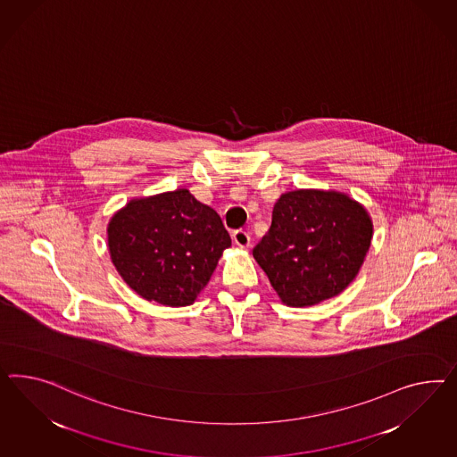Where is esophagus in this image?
<instances>
[{
  "label": "esophagus",
  "mask_w": 457,
  "mask_h": 457,
  "mask_svg": "<svg viewBox=\"0 0 457 457\" xmlns=\"http://www.w3.org/2000/svg\"><path fill=\"white\" fill-rule=\"evenodd\" d=\"M233 241H235L236 245L239 247H247L249 246L251 237H249V235H247L245 229H236L235 233H233Z\"/></svg>",
  "instance_id": "1"
}]
</instances>
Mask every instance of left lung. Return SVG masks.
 I'll list each match as a JSON object with an SVG mask.
<instances>
[{"instance_id":"1","label":"left lung","mask_w":457,"mask_h":457,"mask_svg":"<svg viewBox=\"0 0 457 457\" xmlns=\"http://www.w3.org/2000/svg\"><path fill=\"white\" fill-rule=\"evenodd\" d=\"M372 222L354 199L297 189L278 199L271 228L253 249L284 304L304 308L339 295L370 246Z\"/></svg>"}]
</instances>
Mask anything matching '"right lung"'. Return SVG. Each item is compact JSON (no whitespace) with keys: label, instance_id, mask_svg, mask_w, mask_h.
I'll return each mask as SVG.
<instances>
[{"label":"right lung","instance_id":"1","mask_svg":"<svg viewBox=\"0 0 457 457\" xmlns=\"http://www.w3.org/2000/svg\"><path fill=\"white\" fill-rule=\"evenodd\" d=\"M112 264L126 284L162 306H189L231 246L216 211L187 189L128 203L108 226Z\"/></svg>","mask_w":457,"mask_h":457}]
</instances>
